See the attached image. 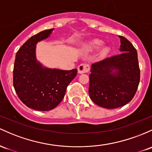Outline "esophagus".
Masks as SVG:
<instances>
[{"label":"esophagus","instance_id":"esophagus-1","mask_svg":"<svg viewBox=\"0 0 152 152\" xmlns=\"http://www.w3.org/2000/svg\"><path fill=\"white\" fill-rule=\"evenodd\" d=\"M90 70V66L88 63H81V65H79V67H78V72L79 73H88Z\"/></svg>","mask_w":152,"mask_h":152}]
</instances>
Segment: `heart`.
Returning <instances> with one entry per match:
<instances>
[{"label":"heart","instance_id":"1","mask_svg":"<svg viewBox=\"0 0 152 152\" xmlns=\"http://www.w3.org/2000/svg\"><path fill=\"white\" fill-rule=\"evenodd\" d=\"M103 42L100 40V39H94L91 42V43L88 45V48L90 50H97L99 47L102 45ZM108 53V49L107 48H103L101 50V55L102 56H105L107 53Z\"/></svg>","mask_w":152,"mask_h":152}]
</instances>
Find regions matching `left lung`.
<instances>
[{
  "mask_svg": "<svg viewBox=\"0 0 152 152\" xmlns=\"http://www.w3.org/2000/svg\"><path fill=\"white\" fill-rule=\"evenodd\" d=\"M120 38L121 53L92 64L89 74L90 98L96 104L108 109L131 101L140 81L137 51L126 37Z\"/></svg>",
  "mask_w": 152,
  "mask_h": 152,
  "instance_id": "1",
  "label": "left lung"
}]
</instances>
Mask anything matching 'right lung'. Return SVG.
Wrapping results in <instances>:
<instances>
[{
    "mask_svg": "<svg viewBox=\"0 0 152 152\" xmlns=\"http://www.w3.org/2000/svg\"><path fill=\"white\" fill-rule=\"evenodd\" d=\"M53 30H44L31 37L19 48L15 58L13 71L15 91L25 105L39 111L51 110L58 105L68 85L77 74V69H48L37 61L36 44L48 38Z\"/></svg>",
    "mask_w": 152,
    "mask_h": 152,
    "instance_id": "1",
    "label": "right lung"
}]
</instances>
